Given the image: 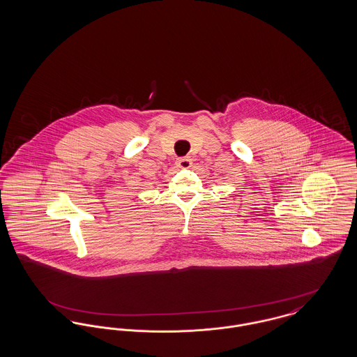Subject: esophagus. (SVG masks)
<instances>
[{
    "instance_id": "esophagus-1",
    "label": "esophagus",
    "mask_w": 357,
    "mask_h": 357,
    "mask_svg": "<svg viewBox=\"0 0 357 357\" xmlns=\"http://www.w3.org/2000/svg\"><path fill=\"white\" fill-rule=\"evenodd\" d=\"M176 165H178V167H181V169H190L191 165H192V162H191L190 158H182V159H178Z\"/></svg>"
}]
</instances>
